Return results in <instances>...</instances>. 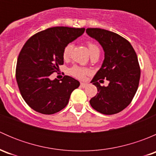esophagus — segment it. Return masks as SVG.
<instances>
[{
  "label": "esophagus",
  "mask_w": 156,
  "mask_h": 156,
  "mask_svg": "<svg viewBox=\"0 0 156 156\" xmlns=\"http://www.w3.org/2000/svg\"><path fill=\"white\" fill-rule=\"evenodd\" d=\"M87 83L85 82H81V87H86L87 86Z\"/></svg>",
  "instance_id": "1"
}]
</instances>
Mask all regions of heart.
I'll list each match as a JSON object with an SVG mask.
<instances>
[{
	"instance_id": "heart-1",
	"label": "heart",
	"mask_w": 156,
	"mask_h": 156,
	"mask_svg": "<svg viewBox=\"0 0 156 156\" xmlns=\"http://www.w3.org/2000/svg\"><path fill=\"white\" fill-rule=\"evenodd\" d=\"M72 47L73 46H72V44H67L64 48L63 52H62V56H63L64 59H68L69 56H70L71 51L72 50ZM87 47L88 49H89V52L90 53V55L95 53H100V48H99V47L96 44L92 43V42H89L87 44ZM69 72H70L71 75H73L75 78L82 79L89 72H88L87 69L83 68V67L73 66L69 69Z\"/></svg>"
}]
</instances>
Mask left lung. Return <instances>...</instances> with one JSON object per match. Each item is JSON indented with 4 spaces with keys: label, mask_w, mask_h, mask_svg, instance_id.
Masks as SVG:
<instances>
[{
    "label": "left lung",
    "mask_w": 156,
    "mask_h": 156,
    "mask_svg": "<svg viewBox=\"0 0 156 156\" xmlns=\"http://www.w3.org/2000/svg\"><path fill=\"white\" fill-rule=\"evenodd\" d=\"M86 32L104 50L101 68L91 81L97 94L90 104L102 114H116L130 104L137 90L140 78L137 56L130 42L116 33L97 28L87 29ZM105 78L110 81L107 87L98 82Z\"/></svg>",
    "instance_id": "8db88e82"
}]
</instances>
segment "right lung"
<instances>
[{
	"label": "right lung",
	"mask_w": 156,
	"mask_h": 156,
	"mask_svg": "<svg viewBox=\"0 0 156 156\" xmlns=\"http://www.w3.org/2000/svg\"><path fill=\"white\" fill-rule=\"evenodd\" d=\"M84 30L49 28L31 36L23 47L16 78L22 97L34 111L44 115L58 112L67 106L72 92L79 87V81L68 75L61 80H50V76L63 64L64 48Z\"/></svg>",
	"instance_id": "add662e5"
}]
</instances>
